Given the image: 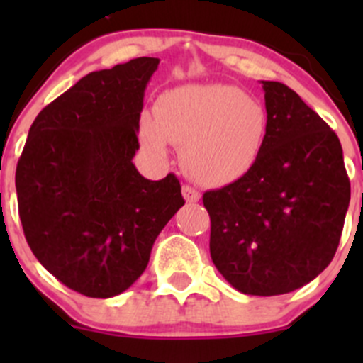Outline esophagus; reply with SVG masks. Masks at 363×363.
Returning a JSON list of instances; mask_svg holds the SVG:
<instances>
[{
    "instance_id": "esophagus-1",
    "label": "esophagus",
    "mask_w": 363,
    "mask_h": 363,
    "mask_svg": "<svg viewBox=\"0 0 363 363\" xmlns=\"http://www.w3.org/2000/svg\"><path fill=\"white\" fill-rule=\"evenodd\" d=\"M182 196H184L186 202H189V203H195L200 200V193L188 184L182 186Z\"/></svg>"
}]
</instances>
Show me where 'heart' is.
Wrapping results in <instances>:
<instances>
[{
    "mask_svg": "<svg viewBox=\"0 0 363 363\" xmlns=\"http://www.w3.org/2000/svg\"><path fill=\"white\" fill-rule=\"evenodd\" d=\"M269 133L262 101L226 84H186L160 96L155 119L144 117L140 138L155 158L168 156V142L182 147V164L196 182L225 186L258 161Z\"/></svg>",
    "mask_w": 363,
    "mask_h": 363,
    "instance_id": "b5f03b06",
    "label": "heart"
}]
</instances>
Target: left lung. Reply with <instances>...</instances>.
Returning <instances> with one entry per match:
<instances>
[{"mask_svg":"<svg viewBox=\"0 0 363 363\" xmlns=\"http://www.w3.org/2000/svg\"><path fill=\"white\" fill-rule=\"evenodd\" d=\"M269 133L244 177L203 195L216 269L246 295L290 294L337 251L351 188L337 135L281 82L262 80Z\"/></svg>","mask_w":363,"mask_h":363,"instance_id":"1","label":"left lung"}]
</instances>
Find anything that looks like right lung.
Wrapping results in <instances>:
<instances>
[{
	"instance_id": "obj_1",
	"label": "right lung",
	"mask_w": 363,
	"mask_h": 363,
	"mask_svg": "<svg viewBox=\"0 0 363 363\" xmlns=\"http://www.w3.org/2000/svg\"><path fill=\"white\" fill-rule=\"evenodd\" d=\"M158 65L137 57L82 77L36 116L17 163V203L33 255L91 298L128 290L184 205L174 174L149 181L131 161Z\"/></svg>"
}]
</instances>
